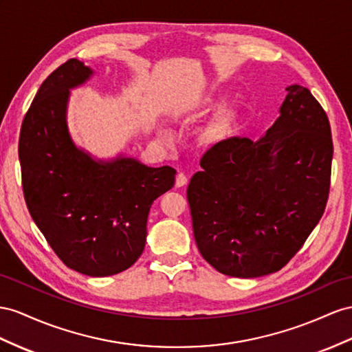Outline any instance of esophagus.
Here are the masks:
<instances>
[{"instance_id":"1","label":"esophagus","mask_w":352,"mask_h":352,"mask_svg":"<svg viewBox=\"0 0 352 352\" xmlns=\"http://www.w3.org/2000/svg\"><path fill=\"white\" fill-rule=\"evenodd\" d=\"M186 184H187V175L183 174V173H179V174L177 175V178H175V186H177V187H183V186H186Z\"/></svg>"}]
</instances>
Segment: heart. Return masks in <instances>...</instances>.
Returning <instances> with one entry per match:
<instances>
[{
    "mask_svg": "<svg viewBox=\"0 0 352 352\" xmlns=\"http://www.w3.org/2000/svg\"><path fill=\"white\" fill-rule=\"evenodd\" d=\"M223 123H224V120H221V122L219 123V126H217V128H221V126H223Z\"/></svg>",
    "mask_w": 352,
    "mask_h": 352,
    "instance_id": "obj_1",
    "label": "heart"
}]
</instances>
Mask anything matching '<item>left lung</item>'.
Here are the masks:
<instances>
[{"label": "left lung", "instance_id": "obj_1", "mask_svg": "<svg viewBox=\"0 0 352 352\" xmlns=\"http://www.w3.org/2000/svg\"><path fill=\"white\" fill-rule=\"evenodd\" d=\"M285 90L281 116L265 137L214 144L187 188L196 245L224 275L256 278L284 267L326 210L329 117L306 87Z\"/></svg>", "mask_w": 352, "mask_h": 352}]
</instances>
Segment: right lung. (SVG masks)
<instances>
[{"mask_svg": "<svg viewBox=\"0 0 352 352\" xmlns=\"http://www.w3.org/2000/svg\"><path fill=\"white\" fill-rule=\"evenodd\" d=\"M90 76L73 58L44 80L23 117L19 160L26 206L62 263L110 276L142 254L148 211L173 188L177 170L131 157L96 162L74 146L65 120L69 89Z\"/></svg>", "mask_w": 352, "mask_h": 352, "instance_id": "right-lung-1", "label": "right lung"}]
</instances>
